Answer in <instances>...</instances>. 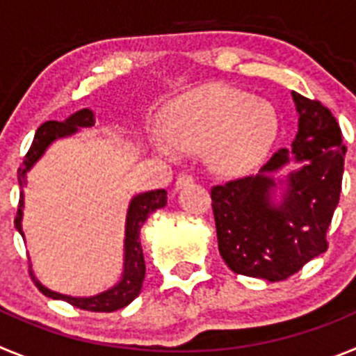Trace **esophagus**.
Returning a JSON list of instances; mask_svg holds the SVG:
<instances>
[{"instance_id":"34e87169","label":"esophagus","mask_w":356,"mask_h":356,"mask_svg":"<svg viewBox=\"0 0 356 356\" xmlns=\"http://www.w3.org/2000/svg\"><path fill=\"white\" fill-rule=\"evenodd\" d=\"M193 181H194V176L193 175H187V172H184V175L178 176V180H176V188L185 187V185L193 184Z\"/></svg>"}]
</instances>
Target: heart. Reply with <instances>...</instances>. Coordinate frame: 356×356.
<instances>
[{
	"instance_id": "obj_1",
	"label": "heart",
	"mask_w": 356,
	"mask_h": 356,
	"mask_svg": "<svg viewBox=\"0 0 356 356\" xmlns=\"http://www.w3.org/2000/svg\"><path fill=\"white\" fill-rule=\"evenodd\" d=\"M278 128L271 103L253 99L244 90L210 85L169 105L155 147L165 156H172V147L184 151L207 147L216 171L242 175L269 155Z\"/></svg>"
}]
</instances>
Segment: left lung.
<instances>
[{"label": "left lung", "mask_w": 356, "mask_h": 356, "mask_svg": "<svg viewBox=\"0 0 356 356\" xmlns=\"http://www.w3.org/2000/svg\"><path fill=\"white\" fill-rule=\"evenodd\" d=\"M300 114L291 149L259 171L210 191L219 253L237 275L282 282L328 250L326 232L339 205L346 146L337 119L321 102L292 92ZM298 161L285 181L274 176ZM278 183L286 188L272 197Z\"/></svg>", "instance_id": "left-lung-1"}]
</instances>
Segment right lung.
Here are the masks:
<instances>
[{
    "instance_id": "add662e5",
    "label": "right lung",
    "mask_w": 356,
    "mask_h": 356,
    "mask_svg": "<svg viewBox=\"0 0 356 356\" xmlns=\"http://www.w3.org/2000/svg\"><path fill=\"white\" fill-rule=\"evenodd\" d=\"M90 127H94V114L92 110L89 108L78 110L76 114H72L64 122L48 121L40 124L39 130L35 131V137H33V143H31L26 156H24L23 165L17 171L19 185L21 187L26 185V172L44 155L46 147L53 140L76 134L78 128ZM165 203H168V193L163 188L137 194L130 201V207H128L127 213V229H124V271H122V276L118 285H114L108 291L102 292V294L90 296V298H72V296L58 294V292H53L49 289H46L39 280H35L33 273L30 271L31 278H33L35 285L39 287V291L44 296H48V298L64 300L67 303H71L72 307L81 308V310H89V312H114V310H119V308H124L127 305H130L139 296L140 289H143L144 275H146V264H144L143 246H140V228H143L144 221H146L147 217L155 212V210L165 207ZM23 207L24 196L23 191H21L17 216H15L14 221L15 228H17V232L21 235H23V226H21V221H23Z\"/></svg>"
}]
</instances>
